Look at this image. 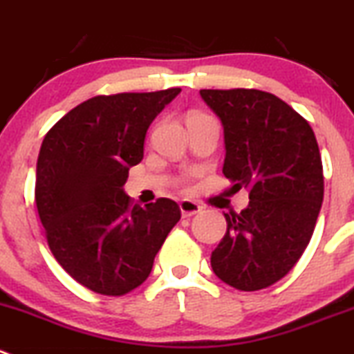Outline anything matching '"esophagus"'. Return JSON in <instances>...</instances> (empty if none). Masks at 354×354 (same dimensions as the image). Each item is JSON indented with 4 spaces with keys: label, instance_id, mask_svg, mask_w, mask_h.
Masks as SVG:
<instances>
[{
    "label": "esophagus",
    "instance_id": "esophagus-1",
    "mask_svg": "<svg viewBox=\"0 0 354 354\" xmlns=\"http://www.w3.org/2000/svg\"><path fill=\"white\" fill-rule=\"evenodd\" d=\"M179 207H180V214H183V217H191V215L201 212V205L193 200H183L179 203Z\"/></svg>",
    "mask_w": 354,
    "mask_h": 354
}]
</instances>
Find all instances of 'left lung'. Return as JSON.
Returning a JSON list of instances; mask_svg holds the SVG:
<instances>
[{
  "label": "left lung",
  "mask_w": 354,
  "mask_h": 354,
  "mask_svg": "<svg viewBox=\"0 0 354 354\" xmlns=\"http://www.w3.org/2000/svg\"><path fill=\"white\" fill-rule=\"evenodd\" d=\"M200 95L224 127L222 174L250 200L240 214H224L227 231L212 252V269L238 290H262L288 274L313 236L323 201L318 142L308 121L272 93Z\"/></svg>",
  "instance_id": "8db88e82"
}]
</instances>
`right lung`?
I'll use <instances>...</instances> for the list:
<instances>
[{"label":"right lung","instance_id":"1","mask_svg":"<svg viewBox=\"0 0 354 354\" xmlns=\"http://www.w3.org/2000/svg\"><path fill=\"white\" fill-rule=\"evenodd\" d=\"M180 88L97 95L60 118L45 136L35 200L53 257L74 280L102 295L142 285L180 218L174 200L132 205L123 191L144 156L154 118Z\"/></svg>","mask_w":354,"mask_h":354}]
</instances>
